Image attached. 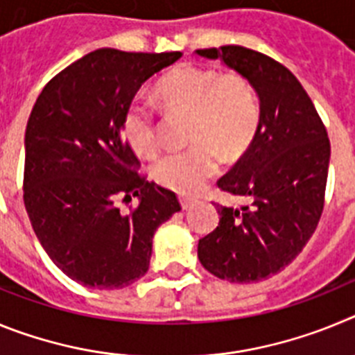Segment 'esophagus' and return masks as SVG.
<instances>
[{
    "label": "esophagus",
    "instance_id": "obj_1",
    "mask_svg": "<svg viewBox=\"0 0 355 355\" xmlns=\"http://www.w3.org/2000/svg\"><path fill=\"white\" fill-rule=\"evenodd\" d=\"M180 202H181V208H183V209H188L190 206H193V200L188 199V197H181Z\"/></svg>",
    "mask_w": 355,
    "mask_h": 355
}]
</instances>
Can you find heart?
<instances>
[{
	"instance_id": "b5f03b06",
	"label": "heart",
	"mask_w": 355,
	"mask_h": 355,
	"mask_svg": "<svg viewBox=\"0 0 355 355\" xmlns=\"http://www.w3.org/2000/svg\"><path fill=\"white\" fill-rule=\"evenodd\" d=\"M156 97L172 114L190 117L184 150L162 156L153 167V178L178 193H196L218 172L220 155L240 158L259 126V106L249 81L238 72L218 74L213 69L181 65L156 85ZM122 133L131 149L142 158L158 150L153 110L133 101L122 117Z\"/></svg>"
}]
</instances>
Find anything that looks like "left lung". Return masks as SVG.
<instances>
[{"label":"left lung","mask_w":355,"mask_h":355,"mask_svg":"<svg viewBox=\"0 0 355 355\" xmlns=\"http://www.w3.org/2000/svg\"><path fill=\"white\" fill-rule=\"evenodd\" d=\"M245 78L259 97V126L245 155L216 181L247 205H215L220 222L200 238L206 270L229 283H258L290 265L324 211L331 142L300 81L270 56L241 46L197 49Z\"/></svg>","instance_id":"8db88e82"}]
</instances>
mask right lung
<instances>
[{"mask_svg": "<svg viewBox=\"0 0 355 355\" xmlns=\"http://www.w3.org/2000/svg\"><path fill=\"white\" fill-rule=\"evenodd\" d=\"M181 53L96 49L49 81L24 135V206L40 245L72 281L119 290L149 270L155 231L180 211L174 192L137 172L122 117ZM139 197L121 214L116 200Z\"/></svg>", "mask_w": 355, "mask_h": 355, "instance_id": "right-lung-1", "label": "right lung"}]
</instances>
